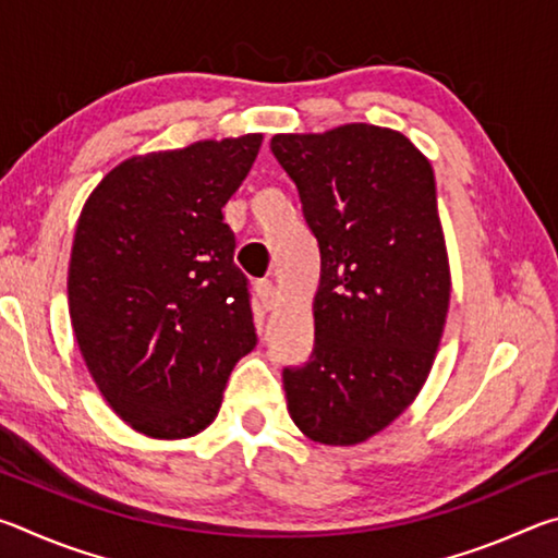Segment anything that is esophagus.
<instances>
[{"label": "esophagus", "mask_w": 558, "mask_h": 558, "mask_svg": "<svg viewBox=\"0 0 558 558\" xmlns=\"http://www.w3.org/2000/svg\"><path fill=\"white\" fill-rule=\"evenodd\" d=\"M258 298H260V305L263 310H272L278 305V288L272 280H263L258 282Z\"/></svg>", "instance_id": "34e87169"}]
</instances>
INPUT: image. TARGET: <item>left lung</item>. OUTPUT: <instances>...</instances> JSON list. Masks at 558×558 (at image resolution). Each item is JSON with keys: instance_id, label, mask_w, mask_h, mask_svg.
Masks as SVG:
<instances>
[{"instance_id": "left-lung-1", "label": "left lung", "mask_w": 558, "mask_h": 558, "mask_svg": "<svg viewBox=\"0 0 558 558\" xmlns=\"http://www.w3.org/2000/svg\"><path fill=\"white\" fill-rule=\"evenodd\" d=\"M319 243L315 349L282 372L310 440L356 446L409 409L446 327L450 266L436 177L399 130L349 122L270 140Z\"/></svg>"}]
</instances>
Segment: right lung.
<instances>
[{
	"label": "right lung",
	"mask_w": 558,
	"mask_h": 558,
	"mask_svg": "<svg viewBox=\"0 0 558 558\" xmlns=\"http://www.w3.org/2000/svg\"><path fill=\"white\" fill-rule=\"evenodd\" d=\"M260 143L248 132L135 155L83 204L69 263L73 335L102 399L149 438L211 426L235 362L256 347L221 209Z\"/></svg>",
	"instance_id": "1"
}]
</instances>
